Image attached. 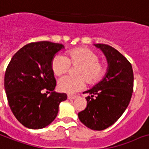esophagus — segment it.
Wrapping results in <instances>:
<instances>
[{"label": "esophagus", "instance_id": "esophagus-1", "mask_svg": "<svg viewBox=\"0 0 149 149\" xmlns=\"http://www.w3.org/2000/svg\"><path fill=\"white\" fill-rule=\"evenodd\" d=\"M77 97H78L77 95H68V100H74V99H76Z\"/></svg>", "mask_w": 149, "mask_h": 149}]
</instances>
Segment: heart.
Returning a JSON list of instances; mask_svg holds the SVG:
<instances>
[{
	"label": "heart",
	"instance_id": "b5f03b06",
	"mask_svg": "<svg viewBox=\"0 0 149 149\" xmlns=\"http://www.w3.org/2000/svg\"><path fill=\"white\" fill-rule=\"evenodd\" d=\"M100 56L92 49L79 47L67 51L64 56L56 55L51 62V69L54 75L62 76L66 74L70 66L77 67L74 75L77 78L64 77L57 83L58 89L62 93L74 94L85 87V80L93 85L104 76L106 64L99 61Z\"/></svg>",
	"mask_w": 149,
	"mask_h": 149
}]
</instances>
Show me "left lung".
<instances>
[{
	"mask_svg": "<svg viewBox=\"0 0 149 149\" xmlns=\"http://www.w3.org/2000/svg\"><path fill=\"white\" fill-rule=\"evenodd\" d=\"M102 50L108 68L104 78L88 93L87 107L78 113L83 124L94 131L107 129L118 120L128 107L133 93L134 73L131 63L109 45L94 44Z\"/></svg>",
	"mask_w": 149,
	"mask_h": 149,
	"instance_id": "1",
	"label": "left lung"
}]
</instances>
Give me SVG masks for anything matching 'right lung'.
<instances>
[{"instance_id":"add662e5","label":"right lung","mask_w":149,"mask_h":149,"mask_svg":"<svg viewBox=\"0 0 149 149\" xmlns=\"http://www.w3.org/2000/svg\"><path fill=\"white\" fill-rule=\"evenodd\" d=\"M64 46L41 41L21 48L11 58L4 75L7 99L14 116L23 126L41 129L54 121L65 93H56V79L51 69L55 54ZM46 88L49 97L42 93Z\"/></svg>"}]
</instances>
